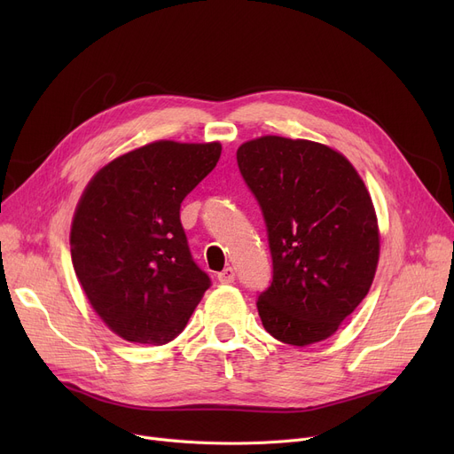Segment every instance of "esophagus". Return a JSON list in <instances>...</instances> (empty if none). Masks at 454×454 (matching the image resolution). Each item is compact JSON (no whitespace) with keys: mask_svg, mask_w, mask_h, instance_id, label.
Wrapping results in <instances>:
<instances>
[{"mask_svg":"<svg viewBox=\"0 0 454 454\" xmlns=\"http://www.w3.org/2000/svg\"><path fill=\"white\" fill-rule=\"evenodd\" d=\"M219 281L221 283H233V279H235V270L231 269V267H228V269H224L223 272H219Z\"/></svg>","mask_w":454,"mask_h":454,"instance_id":"1","label":"esophagus"}]
</instances>
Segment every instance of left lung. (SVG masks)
<instances>
[{
    "label": "left lung",
    "instance_id": "8db88e82",
    "mask_svg": "<svg viewBox=\"0 0 454 454\" xmlns=\"http://www.w3.org/2000/svg\"><path fill=\"white\" fill-rule=\"evenodd\" d=\"M237 165L269 233L263 327L291 346L325 340L364 300L377 269L379 228L363 178L322 143L281 136L243 143Z\"/></svg>",
    "mask_w": 454,
    "mask_h": 454
}]
</instances>
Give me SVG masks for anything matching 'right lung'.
Returning <instances> with one entry per match:
<instances>
[{
    "label": "right lung",
    "instance_id": "right-lung-1",
    "mask_svg": "<svg viewBox=\"0 0 454 454\" xmlns=\"http://www.w3.org/2000/svg\"><path fill=\"white\" fill-rule=\"evenodd\" d=\"M221 151L217 141H154L112 160L86 185L71 223V261L93 311L121 339L171 342L209 289L180 204Z\"/></svg>",
    "mask_w": 454,
    "mask_h": 454
}]
</instances>
